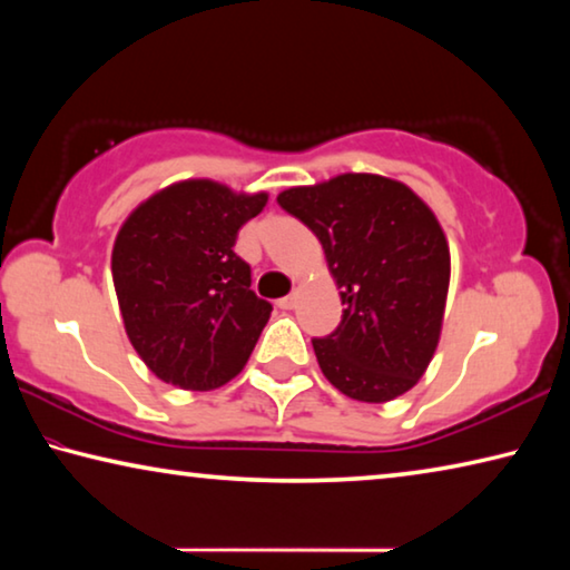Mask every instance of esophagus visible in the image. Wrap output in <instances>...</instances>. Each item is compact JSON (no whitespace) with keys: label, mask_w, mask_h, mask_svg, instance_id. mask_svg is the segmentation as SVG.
Listing matches in <instances>:
<instances>
[{"label":"esophagus","mask_w":570,"mask_h":570,"mask_svg":"<svg viewBox=\"0 0 570 570\" xmlns=\"http://www.w3.org/2000/svg\"><path fill=\"white\" fill-rule=\"evenodd\" d=\"M296 306V294H288L284 298H278V308H294Z\"/></svg>","instance_id":"obj_1"}]
</instances>
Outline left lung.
<instances>
[{"label": "left lung", "instance_id": "obj_1", "mask_svg": "<svg viewBox=\"0 0 570 570\" xmlns=\"http://www.w3.org/2000/svg\"><path fill=\"white\" fill-rule=\"evenodd\" d=\"M314 230L342 288V324L314 340L324 377L356 402L410 392L438 350L450 286V246L432 208L400 180L342 173L278 193Z\"/></svg>", "mask_w": 570, "mask_h": 570}]
</instances>
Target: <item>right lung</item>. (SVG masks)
<instances>
[{
  "instance_id": "obj_1",
  "label": "right lung",
  "mask_w": 570,
  "mask_h": 570,
  "mask_svg": "<svg viewBox=\"0 0 570 570\" xmlns=\"http://www.w3.org/2000/svg\"><path fill=\"white\" fill-rule=\"evenodd\" d=\"M268 193H236L208 178L153 193L112 246V284L125 334L158 380L208 392L244 370L272 316L236 256L238 228Z\"/></svg>"
}]
</instances>
